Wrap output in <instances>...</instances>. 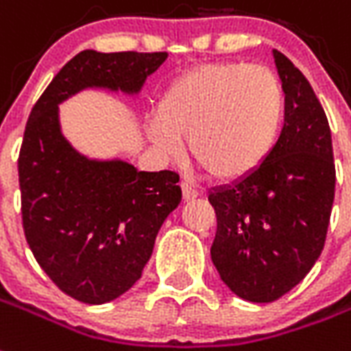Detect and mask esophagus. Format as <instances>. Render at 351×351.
Returning <instances> with one entry per match:
<instances>
[{"instance_id":"esophagus-1","label":"esophagus","mask_w":351,"mask_h":351,"mask_svg":"<svg viewBox=\"0 0 351 351\" xmlns=\"http://www.w3.org/2000/svg\"><path fill=\"white\" fill-rule=\"evenodd\" d=\"M181 192H183L184 201H192V199H195L197 195H199L197 194V190H195L190 183H186V181H183V183H181Z\"/></svg>"}]
</instances>
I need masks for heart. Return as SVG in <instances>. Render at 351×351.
Segmentation results:
<instances>
[{
  "label": "heart",
  "instance_id": "obj_1",
  "mask_svg": "<svg viewBox=\"0 0 351 351\" xmlns=\"http://www.w3.org/2000/svg\"><path fill=\"white\" fill-rule=\"evenodd\" d=\"M286 95L267 67L241 62L195 65L170 80L159 110L146 121L148 138L165 156L189 154L210 178L240 181L276 148Z\"/></svg>",
  "mask_w": 351,
  "mask_h": 351
}]
</instances>
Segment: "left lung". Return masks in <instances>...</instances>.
<instances>
[{
	"instance_id": "obj_1",
	"label": "left lung",
	"mask_w": 351,
	"mask_h": 351,
	"mask_svg": "<svg viewBox=\"0 0 351 351\" xmlns=\"http://www.w3.org/2000/svg\"><path fill=\"white\" fill-rule=\"evenodd\" d=\"M286 93L276 148L249 178L208 192L218 230L213 263L230 291L273 302L311 271L324 249L335 197L331 132L313 88L273 49Z\"/></svg>"
}]
</instances>
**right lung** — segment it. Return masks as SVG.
<instances>
[{"instance_id":"obj_1","label":"right lung","mask_w":351,"mask_h":351,"mask_svg":"<svg viewBox=\"0 0 351 351\" xmlns=\"http://www.w3.org/2000/svg\"><path fill=\"white\" fill-rule=\"evenodd\" d=\"M168 53H78L32 108L18 173L27 243L69 297L106 304L141 278L157 232L179 205V176L82 156L62 135L58 106L84 89L137 95Z\"/></svg>"}]
</instances>
